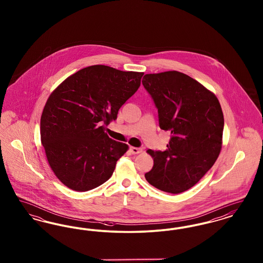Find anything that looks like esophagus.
<instances>
[{"label": "esophagus", "mask_w": 263, "mask_h": 263, "mask_svg": "<svg viewBox=\"0 0 263 263\" xmlns=\"http://www.w3.org/2000/svg\"><path fill=\"white\" fill-rule=\"evenodd\" d=\"M130 151H131V153H132L133 155H138V154L142 153V149H140V148H136V147H131V148H130Z\"/></svg>", "instance_id": "1"}]
</instances>
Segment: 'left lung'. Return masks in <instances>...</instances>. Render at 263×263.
<instances>
[{
  "instance_id": "left-lung-1",
  "label": "left lung",
  "mask_w": 263,
  "mask_h": 263,
  "mask_svg": "<svg viewBox=\"0 0 263 263\" xmlns=\"http://www.w3.org/2000/svg\"><path fill=\"white\" fill-rule=\"evenodd\" d=\"M143 86L159 111L161 129L171 132L163 152L148 150L151 185L177 194L195 185L217 161L223 144L224 115L215 93L177 71L147 74Z\"/></svg>"
}]
</instances>
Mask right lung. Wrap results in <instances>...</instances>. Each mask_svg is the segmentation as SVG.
<instances>
[{
  "instance_id": "obj_1",
  "label": "right lung",
  "mask_w": 263,
  "mask_h": 263,
  "mask_svg": "<svg viewBox=\"0 0 263 263\" xmlns=\"http://www.w3.org/2000/svg\"><path fill=\"white\" fill-rule=\"evenodd\" d=\"M144 73L93 65L68 77L51 92L40 118V138L54 175L75 191L110 178L129 149L104 132L140 87Z\"/></svg>"
}]
</instances>
